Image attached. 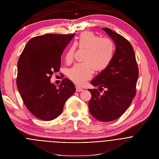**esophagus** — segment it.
<instances>
[{"label":"esophagus","instance_id":"obj_1","mask_svg":"<svg viewBox=\"0 0 159 159\" xmlns=\"http://www.w3.org/2000/svg\"><path fill=\"white\" fill-rule=\"evenodd\" d=\"M76 90L77 92H80V91H83V89L82 88H81L80 86H76Z\"/></svg>","mask_w":159,"mask_h":159}]
</instances>
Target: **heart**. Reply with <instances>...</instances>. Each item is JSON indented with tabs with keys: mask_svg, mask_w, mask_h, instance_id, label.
<instances>
[{
	"mask_svg": "<svg viewBox=\"0 0 159 159\" xmlns=\"http://www.w3.org/2000/svg\"><path fill=\"white\" fill-rule=\"evenodd\" d=\"M76 47L84 49V52L82 62L76 64L68 70V77L75 83L84 84L93 73V69L100 71L107 68L113 59L115 52V44L108 38H100L92 32L82 33L70 46L65 54V60L70 62L73 60Z\"/></svg>",
	"mask_w": 159,
	"mask_h": 159,
	"instance_id": "obj_1",
	"label": "heart"
}]
</instances>
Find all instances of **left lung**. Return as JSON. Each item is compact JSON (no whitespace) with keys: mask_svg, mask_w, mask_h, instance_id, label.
Masks as SVG:
<instances>
[{"mask_svg":"<svg viewBox=\"0 0 159 159\" xmlns=\"http://www.w3.org/2000/svg\"><path fill=\"white\" fill-rule=\"evenodd\" d=\"M103 30L115 43L116 50L108 66L95 77L91 83L105 88L102 94L98 89H88L91 98L88 102L91 115L101 121H111L120 118L130 107L136 94L139 68L130 43L108 28Z\"/></svg>","mask_w":159,"mask_h":159,"instance_id":"obj_1","label":"left lung"}]
</instances>
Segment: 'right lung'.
I'll list each match as a JSON object with an SVG mask.
<instances>
[{"mask_svg": "<svg viewBox=\"0 0 159 159\" xmlns=\"http://www.w3.org/2000/svg\"><path fill=\"white\" fill-rule=\"evenodd\" d=\"M73 34H48L30 39L17 62L16 84L28 110L43 120L59 116L66 100L75 92L73 83L64 78L59 87L51 83L61 67V56Z\"/></svg>", "mask_w": 159, "mask_h": 159, "instance_id": "add662e5", "label": "right lung"}]
</instances>
